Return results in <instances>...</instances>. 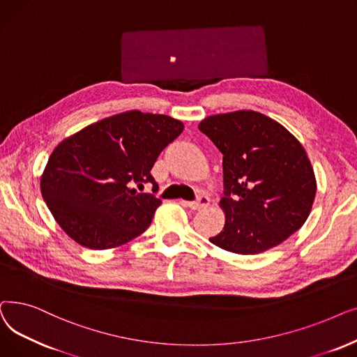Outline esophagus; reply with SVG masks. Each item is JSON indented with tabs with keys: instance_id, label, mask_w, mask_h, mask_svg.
<instances>
[{
	"instance_id": "34e87169",
	"label": "esophagus",
	"mask_w": 357,
	"mask_h": 357,
	"mask_svg": "<svg viewBox=\"0 0 357 357\" xmlns=\"http://www.w3.org/2000/svg\"><path fill=\"white\" fill-rule=\"evenodd\" d=\"M209 203H211L209 197H208V196H203V195L199 196L197 200H195V202H184V200H181V205H183V206H188V208H190V209H193V211L205 209V208L209 206Z\"/></svg>"
}]
</instances>
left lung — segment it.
I'll list each match as a JSON object with an SVG mask.
<instances>
[{
	"mask_svg": "<svg viewBox=\"0 0 357 357\" xmlns=\"http://www.w3.org/2000/svg\"><path fill=\"white\" fill-rule=\"evenodd\" d=\"M200 132L222 152L225 227L209 241L235 254H259L296 232L312 209L317 181L301 142L259 112L213 114Z\"/></svg>",
	"mask_w": 357,
	"mask_h": 357,
	"instance_id": "8db88e82",
	"label": "left lung"
}]
</instances>
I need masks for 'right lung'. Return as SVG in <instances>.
<instances>
[{"instance_id": "1", "label": "right lung", "mask_w": 357, "mask_h": 357, "mask_svg": "<svg viewBox=\"0 0 357 357\" xmlns=\"http://www.w3.org/2000/svg\"><path fill=\"white\" fill-rule=\"evenodd\" d=\"M184 125L165 114L123 112L63 139L40 177L43 200L59 227L82 247L107 250L137 238L161 200L144 188L161 151Z\"/></svg>"}]
</instances>
